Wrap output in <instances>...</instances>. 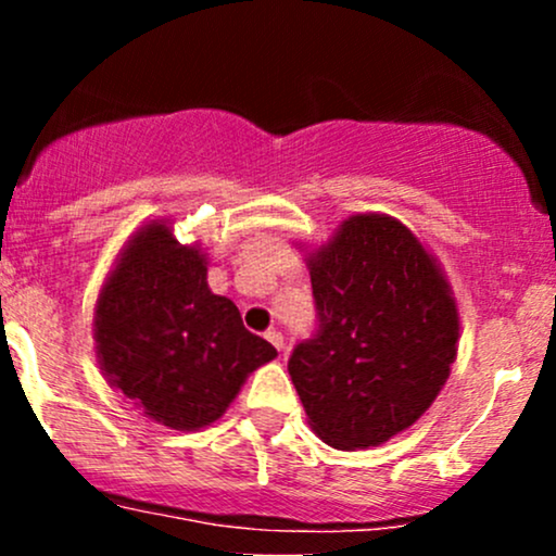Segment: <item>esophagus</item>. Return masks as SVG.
Returning a JSON list of instances; mask_svg holds the SVG:
<instances>
[{
    "label": "esophagus",
    "instance_id": "esophagus-1",
    "mask_svg": "<svg viewBox=\"0 0 556 556\" xmlns=\"http://www.w3.org/2000/svg\"><path fill=\"white\" fill-rule=\"evenodd\" d=\"M266 340H269V342L274 344V348L279 350V353H282V350H285V334H282V331H279V329H269V331H266Z\"/></svg>",
    "mask_w": 556,
    "mask_h": 556
}]
</instances>
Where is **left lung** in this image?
<instances>
[{"label": "left lung", "mask_w": 556, "mask_h": 556, "mask_svg": "<svg viewBox=\"0 0 556 556\" xmlns=\"http://www.w3.org/2000/svg\"><path fill=\"white\" fill-rule=\"evenodd\" d=\"M318 329L292 350L311 429L368 450L410 429L450 379L460 314L442 266L400 219L353 214L308 253Z\"/></svg>", "instance_id": "left-lung-1"}]
</instances>
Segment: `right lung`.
<instances>
[{"label":"right lung","instance_id":"add662e5","mask_svg":"<svg viewBox=\"0 0 556 556\" xmlns=\"http://www.w3.org/2000/svg\"><path fill=\"white\" fill-rule=\"evenodd\" d=\"M93 340L110 387L177 431L219 420L248 376L277 358L238 305L208 290L206 253L177 242L167 219L119 251L96 298Z\"/></svg>","mask_w":556,"mask_h":556}]
</instances>
